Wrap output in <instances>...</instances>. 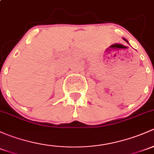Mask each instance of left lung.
Instances as JSON below:
<instances>
[{"label": "left lung", "mask_w": 154, "mask_h": 154, "mask_svg": "<svg viewBox=\"0 0 154 154\" xmlns=\"http://www.w3.org/2000/svg\"><path fill=\"white\" fill-rule=\"evenodd\" d=\"M122 39H123V40H125V41L126 42V43H128V44H129V43H128V40H126V39L125 38H122Z\"/></svg>", "instance_id": "1"}]
</instances>
